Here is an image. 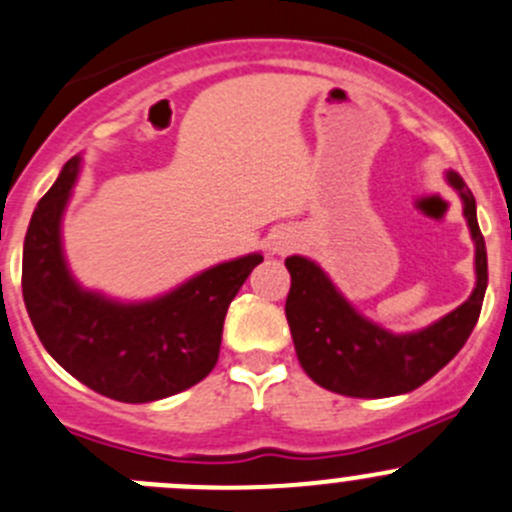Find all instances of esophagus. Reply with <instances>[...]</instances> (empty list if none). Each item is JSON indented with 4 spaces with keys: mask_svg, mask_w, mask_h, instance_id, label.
Segmentation results:
<instances>
[{
    "mask_svg": "<svg viewBox=\"0 0 512 512\" xmlns=\"http://www.w3.org/2000/svg\"><path fill=\"white\" fill-rule=\"evenodd\" d=\"M287 247H290V242H287L285 237H277V240L272 242V252H285Z\"/></svg>",
    "mask_w": 512,
    "mask_h": 512,
    "instance_id": "obj_1",
    "label": "esophagus"
}]
</instances>
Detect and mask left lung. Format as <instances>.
I'll return each mask as SVG.
<instances>
[{"label": "left lung", "instance_id": "left-lung-1", "mask_svg": "<svg viewBox=\"0 0 512 512\" xmlns=\"http://www.w3.org/2000/svg\"><path fill=\"white\" fill-rule=\"evenodd\" d=\"M448 182L463 197L475 240V290L458 310L410 335H393L365 320L335 290L325 272L305 257H287L292 285L285 302L292 342L302 370L320 385L347 398H390L420 388L443 370L473 332L488 287V252L475 215V197L458 172Z\"/></svg>", "mask_w": 512, "mask_h": 512}]
</instances>
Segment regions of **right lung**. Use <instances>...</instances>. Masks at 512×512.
I'll use <instances>...</instances> for the list:
<instances>
[{
  "instance_id": "1",
  "label": "right lung",
  "mask_w": 512,
  "mask_h": 512,
  "mask_svg": "<svg viewBox=\"0 0 512 512\" xmlns=\"http://www.w3.org/2000/svg\"><path fill=\"white\" fill-rule=\"evenodd\" d=\"M77 172L79 157H72L39 200L24 237L22 295L39 340L69 375L119 403H150L192 388L217 365L227 307L262 255L222 262L142 305L84 292L59 242Z\"/></svg>"
}]
</instances>
